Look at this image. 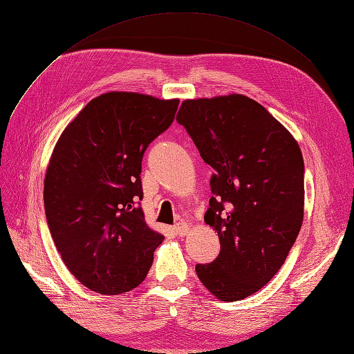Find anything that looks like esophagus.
I'll use <instances>...</instances> for the list:
<instances>
[{"instance_id": "1", "label": "esophagus", "mask_w": 354, "mask_h": 354, "mask_svg": "<svg viewBox=\"0 0 354 354\" xmlns=\"http://www.w3.org/2000/svg\"><path fill=\"white\" fill-rule=\"evenodd\" d=\"M174 231H176V234H177L178 236H185V235H187L189 231H190V225H187L186 222H180V223H177V225L174 226Z\"/></svg>"}]
</instances>
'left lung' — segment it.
<instances>
[{"label":"left lung","instance_id":"8db88e82","mask_svg":"<svg viewBox=\"0 0 354 354\" xmlns=\"http://www.w3.org/2000/svg\"><path fill=\"white\" fill-rule=\"evenodd\" d=\"M177 122L206 164L214 197L205 222L219 236L216 260L197 264L203 286L234 302L260 290L283 266L304 221V158L292 133L243 94L189 98Z\"/></svg>","mask_w":354,"mask_h":354}]
</instances>
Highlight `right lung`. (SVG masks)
Wrapping results in <instances>:
<instances>
[{"label":"right lung","mask_w":354,"mask_h":354,"mask_svg":"<svg viewBox=\"0 0 354 354\" xmlns=\"http://www.w3.org/2000/svg\"><path fill=\"white\" fill-rule=\"evenodd\" d=\"M177 107L178 98L104 93L53 148L44 183L49 231L68 270L97 293L139 286L164 241L136 202L142 199L144 152L173 123Z\"/></svg>","instance_id":"right-lung-1"}]
</instances>
